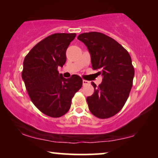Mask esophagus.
<instances>
[{
  "label": "esophagus",
  "mask_w": 158,
  "mask_h": 158,
  "mask_svg": "<svg viewBox=\"0 0 158 158\" xmlns=\"http://www.w3.org/2000/svg\"><path fill=\"white\" fill-rule=\"evenodd\" d=\"M88 84H89V82L88 81H85V80H83V85H88Z\"/></svg>",
  "instance_id": "34e87169"
}]
</instances>
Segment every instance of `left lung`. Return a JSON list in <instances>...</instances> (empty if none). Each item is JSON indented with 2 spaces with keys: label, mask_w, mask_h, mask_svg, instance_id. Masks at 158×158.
<instances>
[{
  "label": "left lung",
  "mask_w": 158,
  "mask_h": 158,
  "mask_svg": "<svg viewBox=\"0 0 158 158\" xmlns=\"http://www.w3.org/2000/svg\"><path fill=\"white\" fill-rule=\"evenodd\" d=\"M77 40L85 44L90 54L92 68L99 70L102 82L87 97L88 109L99 118H108L124 106L132 87L135 69L128 52L114 39L100 32L83 33Z\"/></svg>",
  "instance_id": "left-lung-1"
}]
</instances>
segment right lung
I'll use <instances>...</instances> for the list:
<instances>
[{
    "instance_id": "add662e5",
    "label": "right lung",
    "mask_w": 158,
    "mask_h": 158,
    "mask_svg": "<svg viewBox=\"0 0 158 158\" xmlns=\"http://www.w3.org/2000/svg\"><path fill=\"white\" fill-rule=\"evenodd\" d=\"M75 36V33L52 34L36 44L23 60L21 76L30 99L50 117L64 115L83 85L78 75L66 79L57 70L65 63L66 50Z\"/></svg>"
}]
</instances>
